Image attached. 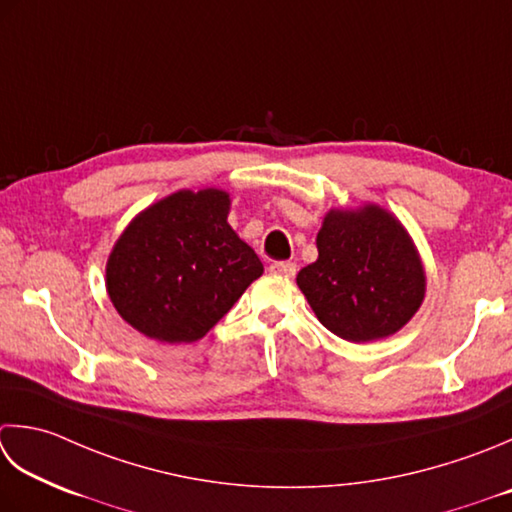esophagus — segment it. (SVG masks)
Returning a JSON list of instances; mask_svg holds the SVG:
<instances>
[{"label":"esophagus","instance_id":"1","mask_svg":"<svg viewBox=\"0 0 512 512\" xmlns=\"http://www.w3.org/2000/svg\"><path fill=\"white\" fill-rule=\"evenodd\" d=\"M270 273H275L279 277H295L297 266L293 262H273L270 264Z\"/></svg>","mask_w":512,"mask_h":512}]
</instances>
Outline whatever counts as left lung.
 I'll list each match as a JSON object with an SVG mask.
<instances>
[{
	"instance_id": "8db88e82",
	"label": "left lung",
	"mask_w": 512,
	"mask_h": 512,
	"mask_svg": "<svg viewBox=\"0 0 512 512\" xmlns=\"http://www.w3.org/2000/svg\"><path fill=\"white\" fill-rule=\"evenodd\" d=\"M317 259L297 286L330 333L353 344L402 330L426 297V270L404 224L379 204L330 208Z\"/></svg>"
}]
</instances>
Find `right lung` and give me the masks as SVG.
<instances>
[{
    "label": "right lung",
    "mask_w": 512,
    "mask_h": 512,
    "mask_svg": "<svg viewBox=\"0 0 512 512\" xmlns=\"http://www.w3.org/2000/svg\"><path fill=\"white\" fill-rule=\"evenodd\" d=\"M222 188L177 190L133 217L106 262L119 317L162 344L202 339L264 264L228 224Z\"/></svg>",
    "instance_id": "add662e5"
}]
</instances>
